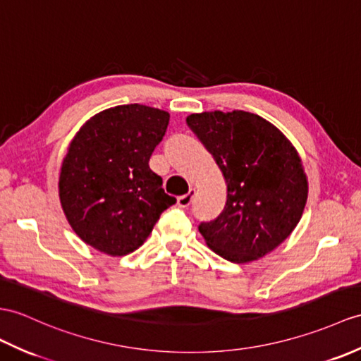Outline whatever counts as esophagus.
Returning <instances> with one entry per match:
<instances>
[{
  "label": "esophagus",
  "mask_w": 361,
  "mask_h": 361,
  "mask_svg": "<svg viewBox=\"0 0 361 361\" xmlns=\"http://www.w3.org/2000/svg\"><path fill=\"white\" fill-rule=\"evenodd\" d=\"M194 194H195V190L194 189H190L188 194H184V195H181V197H178L177 198V204H178V207H181V209H186V207H189L190 206V203H192V200H194Z\"/></svg>",
  "instance_id": "34e87169"
}]
</instances>
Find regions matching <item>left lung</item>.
Returning <instances> with one entry per match:
<instances>
[{
  "label": "left lung",
  "instance_id": "8db88e82",
  "mask_svg": "<svg viewBox=\"0 0 361 361\" xmlns=\"http://www.w3.org/2000/svg\"><path fill=\"white\" fill-rule=\"evenodd\" d=\"M214 157L228 186L223 212L198 231L215 254L247 263L294 231L307 200V180L290 141L250 112H203L186 118Z\"/></svg>",
  "mask_w": 361,
  "mask_h": 361
}]
</instances>
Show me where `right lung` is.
<instances>
[{
	"label": "right lung",
	"mask_w": 361,
	"mask_h": 361,
	"mask_svg": "<svg viewBox=\"0 0 361 361\" xmlns=\"http://www.w3.org/2000/svg\"><path fill=\"white\" fill-rule=\"evenodd\" d=\"M167 124L169 114L160 109L124 104L95 115L72 140L61 166V206L75 233L99 252H133L177 203L149 167Z\"/></svg>",
	"instance_id": "obj_1"
}]
</instances>
